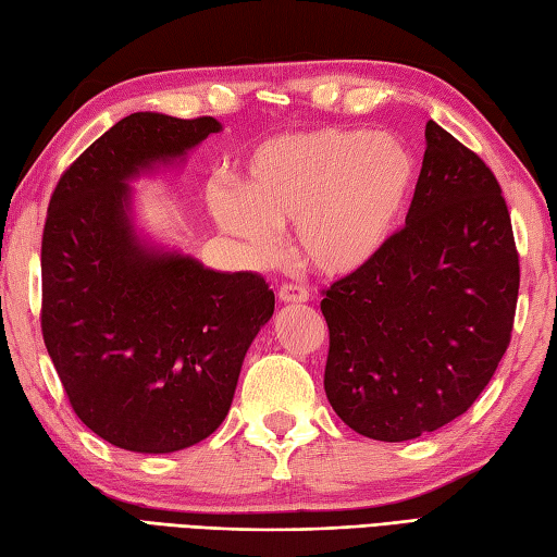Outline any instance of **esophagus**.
<instances>
[{"label":"esophagus","mask_w":557,"mask_h":557,"mask_svg":"<svg viewBox=\"0 0 557 557\" xmlns=\"http://www.w3.org/2000/svg\"><path fill=\"white\" fill-rule=\"evenodd\" d=\"M280 301L285 304H304L309 301V292L301 285H282L280 287Z\"/></svg>","instance_id":"obj_1"}]
</instances>
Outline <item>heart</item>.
<instances>
[{
    "label": "heart",
    "instance_id": "heart-1",
    "mask_svg": "<svg viewBox=\"0 0 557 557\" xmlns=\"http://www.w3.org/2000/svg\"><path fill=\"white\" fill-rule=\"evenodd\" d=\"M416 181V157L400 139L325 127L263 141L236 193H210V210L222 232L260 256L275 248L272 228L294 224L292 244L304 263L347 277L384 253Z\"/></svg>",
    "mask_w": 557,
    "mask_h": 557
}]
</instances>
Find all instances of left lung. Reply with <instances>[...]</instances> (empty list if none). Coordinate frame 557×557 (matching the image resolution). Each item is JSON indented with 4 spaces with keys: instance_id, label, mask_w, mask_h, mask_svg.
Returning <instances> with one entry per match:
<instances>
[{
    "instance_id": "1",
    "label": "left lung",
    "mask_w": 557,
    "mask_h": 557,
    "mask_svg": "<svg viewBox=\"0 0 557 557\" xmlns=\"http://www.w3.org/2000/svg\"><path fill=\"white\" fill-rule=\"evenodd\" d=\"M406 226L374 263L325 289V396L347 428L406 442L473 406L503 359L519 256L493 171L444 127H424Z\"/></svg>"
}]
</instances>
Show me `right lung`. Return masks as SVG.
Wrapping results in <instances>:
<instances>
[{
	"label": "right lung",
	"mask_w": 557,
	"mask_h": 557,
	"mask_svg": "<svg viewBox=\"0 0 557 557\" xmlns=\"http://www.w3.org/2000/svg\"><path fill=\"white\" fill-rule=\"evenodd\" d=\"M222 123L133 113L62 173L42 228V341L79 420L137 454L210 437L232 408L244 357L272 319L258 272L205 268L141 236L129 183Z\"/></svg>",
	"instance_id": "obj_1"
}]
</instances>
